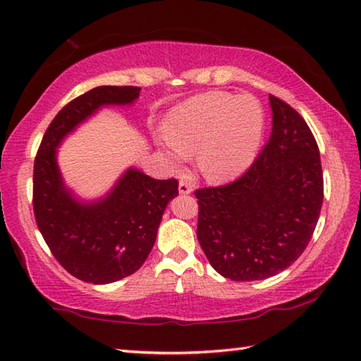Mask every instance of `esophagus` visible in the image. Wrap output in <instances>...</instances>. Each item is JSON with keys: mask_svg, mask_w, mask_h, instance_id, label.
Returning a JSON list of instances; mask_svg holds the SVG:
<instances>
[{"mask_svg": "<svg viewBox=\"0 0 361 361\" xmlns=\"http://www.w3.org/2000/svg\"><path fill=\"white\" fill-rule=\"evenodd\" d=\"M194 190V188L189 185L188 181H185V180H181L180 181V185H178V192L181 194V195H188V194H190Z\"/></svg>", "mask_w": 361, "mask_h": 361, "instance_id": "obj_1", "label": "esophagus"}]
</instances>
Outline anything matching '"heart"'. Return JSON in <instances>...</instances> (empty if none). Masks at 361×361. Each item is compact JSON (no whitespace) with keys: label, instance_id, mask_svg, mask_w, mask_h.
Wrapping results in <instances>:
<instances>
[{"label":"heart","instance_id":"obj_1","mask_svg":"<svg viewBox=\"0 0 361 361\" xmlns=\"http://www.w3.org/2000/svg\"><path fill=\"white\" fill-rule=\"evenodd\" d=\"M264 126V110L255 97L209 91L169 111L167 133H159L157 142L173 167L197 150V167L204 178L226 183L255 161Z\"/></svg>","mask_w":361,"mask_h":361}]
</instances>
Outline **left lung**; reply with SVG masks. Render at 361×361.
<instances>
[{"label":"left lung","mask_w":361,"mask_h":361,"mask_svg":"<svg viewBox=\"0 0 361 361\" xmlns=\"http://www.w3.org/2000/svg\"><path fill=\"white\" fill-rule=\"evenodd\" d=\"M271 136L239 180L195 190L197 237L214 270L260 281L302 255L324 197L318 144L288 104L270 96Z\"/></svg>","instance_id":"8db88e82"}]
</instances>
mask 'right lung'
Wrapping results in <instances>:
<instances>
[{
	"instance_id": "obj_1",
	"label": "right lung",
	"mask_w": 361,
	"mask_h": 361,
	"mask_svg": "<svg viewBox=\"0 0 361 361\" xmlns=\"http://www.w3.org/2000/svg\"><path fill=\"white\" fill-rule=\"evenodd\" d=\"M140 87H96L52 119L34 163V214L51 252L83 282L110 283L133 274L157 240L166 206L178 181L155 180L128 167L104 197L83 200L65 185L57 149L104 106L132 105Z\"/></svg>"
}]
</instances>
